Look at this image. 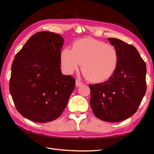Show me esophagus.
I'll return each mask as SVG.
<instances>
[{
	"label": "esophagus",
	"mask_w": 154,
	"mask_h": 154,
	"mask_svg": "<svg viewBox=\"0 0 154 154\" xmlns=\"http://www.w3.org/2000/svg\"><path fill=\"white\" fill-rule=\"evenodd\" d=\"M82 83L81 82V81L79 79H77L76 80V86L77 87H80L81 85H82Z\"/></svg>",
	"instance_id": "1"
}]
</instances>
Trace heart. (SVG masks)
Returning <instances> with one entry per match:
<instances>
[{
	"label": "heart",
	"instance_id": "obj_1",
	"mask_svg": "<svg viewBox=\"0 0 154 154\" xmlns=\"http://www.w3.org/2000/svg\"><path fill=\"white\" fill-rule=\"evenodd\" d=\"M61 61L68 73L78 70L83 63V72L88 79L101 82L114 73L118 54L112 45L95 39L83 38L75 42L73 49L67 47L61 51Z\"/></svg>",
	"mask_w": 154,
	"mask_h": 154
}]
</instances>
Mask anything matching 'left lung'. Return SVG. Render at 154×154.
Wrapping results in <instances>:
<instances>
[{
    "label": "left lung",
    "instance_id": "obj_1",
    "mask_svg": "<svg viewBox=\"0 0 154 154\" xmlns=\"http://www.w3.org/2000/svg\"><path fill=\"white\" fill-rule=\"evenodd\" d=\"M108 40L117 51V66L109 80L89 85L90 104L98 119L118 122L138 110L146 91V65L134 46L116 38Z\"/></svg>",
    "mask_w": 154,
    "mask_h": 154
}]
</instances>
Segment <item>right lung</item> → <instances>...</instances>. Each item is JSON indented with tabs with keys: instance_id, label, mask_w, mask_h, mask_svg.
<instances>
[{
	"instance_id": "1",
	"label": "right lung",
	"mask_w": 154,
	"mask_h": 154,
	"mask_svg": "<svg viewBox=\"0 0 154 154\" xmlns=\"http://www.w3.org/2000/svg\"><path fill=\"white\" fill-rule=\"evenodd\" d=\"M60 34L40 32L34 34L15 55L9 89L16 109L35 122H51L65 109L75 79L62 75Z\"/></svg>"
}]
</instances>
